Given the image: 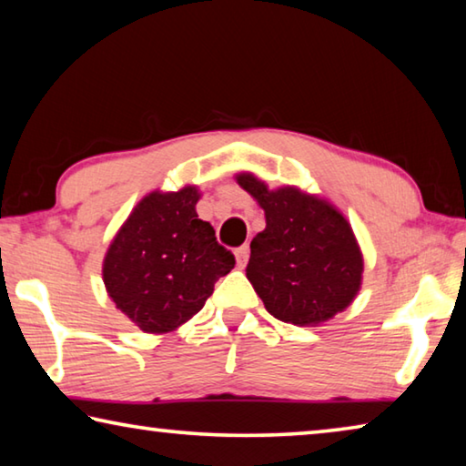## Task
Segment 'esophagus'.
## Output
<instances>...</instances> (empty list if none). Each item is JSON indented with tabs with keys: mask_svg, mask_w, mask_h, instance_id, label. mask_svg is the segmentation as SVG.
I'll use <instances>...</instances> for the list:
<instances>
[{
	"mask_svg": "<svg viewBox=\"0 0 466 466\" xmlns=\"http://www.w3.org/2000/svg\"><path fill=\"white\" fill-rule=\"evenodd\" d=\"M234 255H236V263H238V267L247 265V261H248V247H247V244H242V247L236 248Z\"/></svg>",
	"mask_w": 466,
	"mask_h": 466,
	"instance_id": "34e87169",
	"label": "esophagus"
}]
</instances>
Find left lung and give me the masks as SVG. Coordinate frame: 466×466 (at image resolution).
Segmentation results:
<instances>
[{
  "mask_svg": "<svg viewBox=\"0 0 466 466\" xmlns=\"http://www.w3.org/2000/svg\"><path fill=\"white\" fill-rule=\"evenodd\" d=\"M265 211L250 242L247 278L278 320L319 327L361 289L364 255L353 228L325 197L294 185L269 188L252 172L234 177Z\"/></svg>",
  "mask_w": 466,
  "mask_h": 466,
  "instance_id": "left-lung-1",
  "label": "left lung"
}]
</instances>
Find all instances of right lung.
Listing matches in <instances>:
<instances>
[{
    "instance_id": "add662e5",
    "label": "right lung",
    "mask_w": 466,
    "mask_h": 466,
    "mask_svg": "<svg viewBox=\"0 0 466 466\" xmlns=\"http://www.w3.org/2000/svg\"><path fill=\"white\" fill-rule=\"evenodd\" d=\"M199 199L195 185L156 188L141 197L106 248V294L147 335H167L191 320L236 265L211 224L197 216Z\"/></svg>"
}]
</instances>
